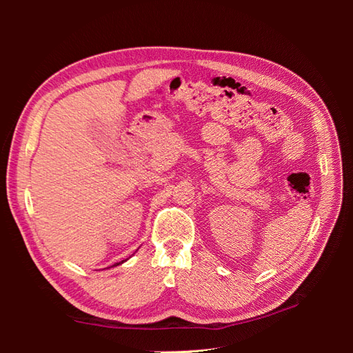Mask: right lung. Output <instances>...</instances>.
I'll list each match as a JSON object with an SVG mask.
<instances>
[{
    "instance_id": "1",
    "label": "right lung",
    "mask_w": 353,
    "mask_h": 353,
    "mask_svg": "<svg viewBox=\"0 0 353 353\" xmlns=\"http://www.w3.org/2000/svg\"><path fill=\"white\" fill-rule=\"evenodd\" d=\"M123 262H124V261H121V262H117V264H115V265H119V264H123ZM115 265H114V267H115Z\"/></svg>"
}]
</instances>
